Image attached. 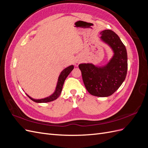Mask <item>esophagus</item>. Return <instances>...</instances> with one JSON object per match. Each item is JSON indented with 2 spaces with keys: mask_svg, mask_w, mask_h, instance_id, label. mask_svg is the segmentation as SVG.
<instances>
[{
  "mask_svg": "<svg viewBox=\"0 0 148 148\" xmlns=\"http://www.w3.org/2000/svg\"><path fill=\"white\" fill-rule=\"evenodd\" d=\"M79 62H80V60H76V61H75L76 63H79Z\"/></svg>",
  "mask_w": 148,
  "mask_h": 148,
  "instance_id": "obj_1",
  "label": "esophagus"
}]
</instances>
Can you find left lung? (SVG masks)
Segmentation results:
<instances>
[{"label":"left lung","mask_w":148,"mask_h":148,"mask_svg":"<svg viewBox=\"0 0 148 148\" xmlns=\"http://www.w3.org/2000/svg\"><path fill=\"white\" fill-rule=\"evenodd\" d=\"M101 39L109 46L114 56L106 65L81 64L79 69L87 91L92 96L107 97L114 94L126 78L128 69L127 52L119 36L113 31H101Z\"/></svg>","instance_id":"left-lung-1"}]
</instances>
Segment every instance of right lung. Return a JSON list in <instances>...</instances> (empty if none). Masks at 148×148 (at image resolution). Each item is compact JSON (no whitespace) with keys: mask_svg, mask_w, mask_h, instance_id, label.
Returning <instances> with one entry per match:
<instances>
[{"mask_svg":"<svg viewBox=\"0 0 148 148\" xmlns=\"http://www.w3.org/2000/svg\"><path fill=\"white\" fill-rule=\"evenodd\" d=\"M73 69H74V66L70 65L68 67H66V68H65L63 71H62L59 75V78H58V82H57L56 90L52 95L44 98V99H35L32 97H31L28 95H27L31 100L35 102H38V103H46V102H51L56 100L60 95L62 90V88H63V85L66 78L68 77V75L70 74L71 71L73 70Z\"/></svg>","mask_w":148,"mask_h":148,"instance_id":"1","label":"right lung"}]
</instances>
